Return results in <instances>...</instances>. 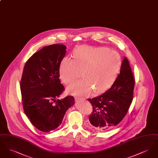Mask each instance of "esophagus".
Instances as JSON below:
<instances>
[{"instance_id": "34e87169", "label": "esophagus", "mask_w": 158, "mask_h": 158, "mask_svg": "<svg viewBox=\"0 0 158 158\" xmlns=\"http://www.w3.org/2000/svg\"><path fill=\"white\" fill-rule=\"evenodd\" d=\"M76 99L77 101H82L84 100V99H83V98H76Z\"/></svg>"}]
</instances>
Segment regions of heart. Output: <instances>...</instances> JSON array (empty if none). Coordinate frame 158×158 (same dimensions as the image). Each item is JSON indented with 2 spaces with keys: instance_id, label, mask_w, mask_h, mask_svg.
Wrapping results in <instances>:
<instances>
[{
  "instance_id": "1",
  "label": "heart",
  "mask_w": 158,
  "mask_h": 158,
  "mask_svg": "<svg viewBox=\"0 0 158 158\" xmlns=\"http://www.w3.org/2000/svg\"><path fill=\"white\" fill-rule=\"evenodd\" d=\"M73 60L64 57L60 62L59 76L69 84L81 72V79L68 86V91L77 97L100 93L108 89L115 81L120 64V56L105 47L82 45L72 54Z\"/></svg>"
}]
</instances>
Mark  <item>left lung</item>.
Listing matches in <instances>:
<instances>
[{
	"label": "left lung",
	"mask_w": 158,
	"mask_h": 158,
	"mask_svg": "<svg viewBox=\"0 0 158 158\" xmlns=\"http://www.w3.org/2000/svg\"><path fill=\"white\" fill-rule=\"evenodd\" d=\"M135 83L129 62L124 57L120 73L111 87L98 97L88 99L93 106L89 118L92 127L106 131L118 124L133 101Z\"/></svg>",
	"instance_id": "left-lung-1"
}]
</instances>
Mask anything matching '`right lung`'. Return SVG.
Returning a JSON list of instances; mask_svg holds the SVG:
<instances>
[{
    "mask_svg": "<svg viewBox=\"0 0 158 158\" xmlns=\"http://www.w3.org/2000/svg\"><path fill=\"white\" fill-rule=\"evenodd\" d=\"M66 50L63 44L45 46L34 53L23 68L20 85L23 110L32 125L43 132L58 127L75 104L72 96L56 99L64 89L59 79V66Z\"/></svg>",
    "mask_w": 158,
    "mask_h": 158,
    "instance_id": "1",
    "label": "right lung"
}]
</instances>
